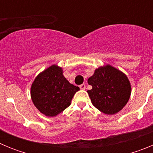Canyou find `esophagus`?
Segmentation results:
<instances>
[{
	"mask_svg": "<svg viewBox=\"0 0 153 153\" xmlns=\"http://www.w3.org/2000/svg\"><path fill=\"white\" fill-rule=\"evenodd\" d=\"M79 88H80L81 90H85V89H86V85H85L84 83L79 85Z\"/></svg>",
	"mask_w": 153,
	"mask_h": 153,
	"instance_id": "34e87169",
	"label": "esophagus"
}]
</instances>
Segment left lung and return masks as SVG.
<instances>
[{"label": "left lung", "instance_id": "8db88e82", "mask_svg": "<svg viewBox=\"0 0 153 153\" xmlns=\"http://www.w3.org/2000/svg\"><path fill=\"white\" fill-rule=\"evenodd\" d=\"M87 90L93 105L104 114L113 115L126 105L131 95V84L124 73L111 65L96 69L87 80Z\"/></svg>", "mask_w": 153, "mask_h": 153}]
</instances>
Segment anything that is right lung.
Instances as JSON below:
<instances>
[{"label":"right lung","instance_id":"add662e5","mask_svg":"<svg viewBox=\"0 0 153 153\" xmlns=\"http://www.w3.org/2000/svg\"><path fill=\"white\" fill-rule=\"evenodd\" d=\"M78 90V86L64 77L63 69L53 64L36 76L31 85L30 97L40 113L54 117L70 106Z\"/></svg>","mask_w":153,"mask_h":153}]
</instances>
